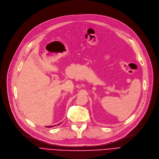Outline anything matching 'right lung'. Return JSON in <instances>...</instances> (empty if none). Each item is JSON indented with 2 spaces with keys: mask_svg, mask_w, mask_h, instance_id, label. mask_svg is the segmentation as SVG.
Instances as JSON below:
<instances>
[{
  "mask_svg": "<svg viewBox=\"0 0 159 159\" xmlns=\"http://www.w3.org/2000/svg\"><path fill=\"white\" fill-rule=\"evenodd\" d=\"M58 125H59V124H58ZM53 126H46V127H47V128H49H49H52V127H53Z\"/></svg>",
  "mask_w": 159,
  "mask_h": 159,
  "instance_id": "add662e5",
  "label": "right lung"
}]
</instances>
